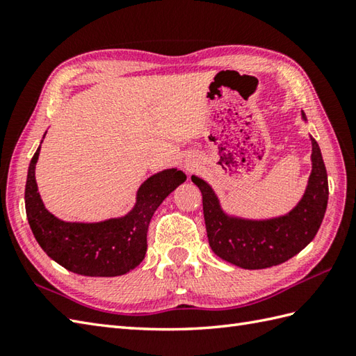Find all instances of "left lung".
<instances>
[{
  "mask_svg": "<svg viewBox=\"0 0 356 356\" xmlns=\"http://www.w3.org/2000/svg\"><path fill=\"white\" fill-rule=\"evenodd\" d=\"M301 119L307 122L303 110ZM309 138L311 176L297 205L283 216L246 218L226 213L213 186L191 176L202 191L208 241L217 257L241 269H264L292 259L314 240L327 208L329 185L321 149L312 136Z\"/></svg>",
  "mask_w": 356,
  "mask_h": 356,
  "instance_id": "obj_1",
  "label": "left lung"
}]
</instances>
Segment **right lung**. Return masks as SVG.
Instances as JSON below:
<instances>
[{"instance_id":"add662e5","label":"right lung","mask_w":356,"mask_h":356,"mask_svg":"<svg viewBox=\"0 0 356 356\" xmlns=\"http://www.w3.org/2000/svg\"><path fill=\"white\" fill-rule=\"evenodd\" d=\"M40 151L41 145L29 165L24 199L30 229L42 251L63 268L86 277H118L139 266L147 252L151 217L185 182V172L168 168L149 176L139 186L134 207L125 216L101 222H64L45 209L38 191L35 168Z\"/></svg>"}]
</instances>
